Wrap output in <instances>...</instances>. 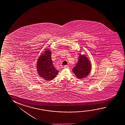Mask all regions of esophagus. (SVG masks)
Wrapping results in <instances>:
<instances>
[{
  "label": "esophagus",
  "mask_w": 125,
  "mask_h": 125,
  "mask_svg": "<svg viewBox=\"0 0 125 125\" xmlns=\"http://www.w3.org/2000/svg\"><path fill=\"white\" fill-rule=\"evenodd\" d=\"M63 68H64V69H68V68H69V67H68V66L65 65L64 66Z\"/></svg>",
  "instance_id": "34e87169"
}]
</instances>
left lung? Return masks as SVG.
I'll use <instances>...</instances> for the list:
<instances>
[{"instance_id":"8db88e82","label":"left lung","mask_w":125,"mask_h":125,"mask_svg":"<svg viewBox=\"0 0 125 125\" xmlns=\"http://www.w3.org/2000/svg\"><path fill=\"white\" fill-rule=\"evenodd\" d=\"M91 69V63L88 58L84 55H80L78 62L72 69V72L78 79H82L88 75Z\"/></svg>"}]
</instances>
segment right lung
I'll list each match as a JSON object with an SVG mask.
<instances>
[{"label":"right lung","mask_w":125,"mask_h":125,"mask_svg":"<svg viewBox=\"0 0 125 125\" xmlns=\"http://www.w3.org/2000/svg\"><path fill=\"white\" fill-rule=\"evenodd\" d=\"M51 52L46 49L37 60V72L41 78L45 81L53 80L59 71L53 67L51 58Z\"/></svg>","instance_id":"1"}]
</instances>
